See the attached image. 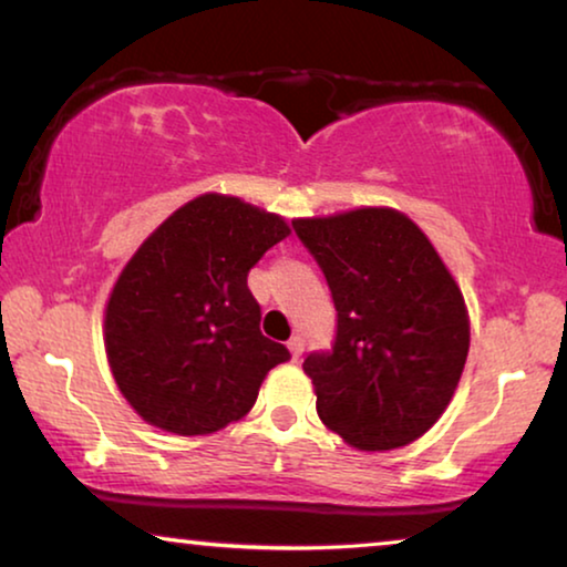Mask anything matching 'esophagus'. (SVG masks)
Masks as SVG:
<instances>
[{
    "label": "esophagus",
    "mask_w": 567,
    "mask_h": 567,
    "mask_svg": "<svg viewBox=\"0 0 567 567\" xmlns=\"http://www.w3.org/2000/svg\"><path fill=\"white\" fill-rule=\"evenodd\" d=\"M287 349H290L292 360H298V357L302 354V337H292L290 341H287Z\"/></svg>",
    "instance_id": "esophagus-1"
}]
</instances>
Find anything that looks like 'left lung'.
<instances>
[{
    "mask_svg": "<svg viewBox=\"0 0 567 567\" xmlns=\"http://www.w3.org/2000/svg\"><path fill=\"white\" fill-rule=\"evenodd\" d=\"M292 228L337 306V341L302 370L318 416L364 452L395 450L450 405L470 349L462 292L432 241L393 207H360Z\"/></svg>",
    "mask_w": 567,
    "mask_h": 567,
    "instance_id": "8db88e82",
    "label": "left lung"
}]
</instances>
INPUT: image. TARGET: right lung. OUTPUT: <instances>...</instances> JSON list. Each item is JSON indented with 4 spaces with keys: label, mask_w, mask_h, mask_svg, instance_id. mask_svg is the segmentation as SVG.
<instances>
[{
    "label": "right lung",
    "mask_w": 567,
    "mask_h": 567,
    "mask_svg": "<svg viewBox=\"0 0 567 567\" xmlns=\"http://www.w3.org/2000/svg\"><path fill=\"white\" fill-rule=\"evenodd\" d=\"M285 236L280 215L210 193L174 210L133 254L110 292L105 349L143 421L197 436L251 411L261 380L290 352L259 331L246 277Z\"/></svg>",
    "instance_id": "add662e5"
}]
</instances>
